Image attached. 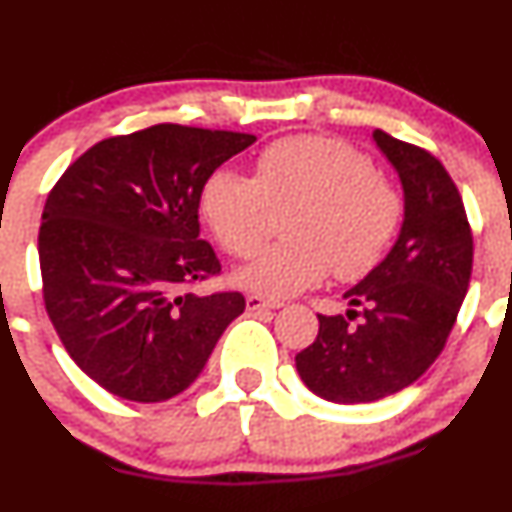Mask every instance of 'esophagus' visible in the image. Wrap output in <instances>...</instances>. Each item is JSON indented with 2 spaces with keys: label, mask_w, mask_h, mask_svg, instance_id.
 <instances>
[{
  "label": "esophagus",
  "mask_w": 512,
  "mask_h": 512,
  "mask_svg": "<svg viewBox=\"0 0 512 512\" xmlns=\"http://www.w3.org/2000/svg\"><path fill=\"white\" fill-rule=\"evenodd\" d=\"M245 304H247V309H250V312H260V309H277V307H282V304L275 302V299H265V297H260V294H247Z\"/></svg>",
  "instance_id": "obj_1"
}]
</instances>
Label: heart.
<instances>
[{
	"label": "heart",
	"instance_id": "heart-1",
	"mask_svg": "<svg viewBox=\"0 0 512 512\" xmlns=\"http://www.w3.org/2000/svg\"><path fill=\"white\" fill-rule=\"evenodd\" d=\"M287 242L272 245L235 275L237 285L282 299L337 272L356 280L379 265L399 230V190L369 156L339 138L289 136L257 156L255 175L215 170L198 208L220 247L247 257L265 235L267 205H287Z\"/></svg>",
	"mask_w": 512,
	"mask_h": 512
}]
</instances>
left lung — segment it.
<instances>
[{
  "label": "left lung",
  "instance_id": "8db88e82",
  "mask_svg": "<svg viewBox=\"0 0 512 512\" xmlns=\"http://www.w3.org/2000/svg\"><path fill=\"white\" fill-rule=\"evenodd\" d=\"M374 141L404 190L399 237L344 292L347 314H317V339L294 356L307 389L334 404H371L414 384L446 347L473 270L471 225L441 160L379 128Z\"/></svg>",
  "mask_w": 512,
  "mask_h": 512
}]
</instances>
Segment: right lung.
Listing matches in <instances>:
<instances>
[{"label": "right lung", "instance_id": "1", "mask_svg": "<svg viewBox=\"0 0 512 512\" xmlns=\"http://www.w3.org/2000/svg\"><path fill=\"white\" fill-rule=\"evenodd\" d=\"M255 141L158 123L96 143L46 198V312L76 366L113 396L138 404L178 396L245 312L240 292L180 289L220 272L200 240L198 195L210 173Z\"/></svg>", "mask_w": 512, "mask_h": 512}]
</instances>
